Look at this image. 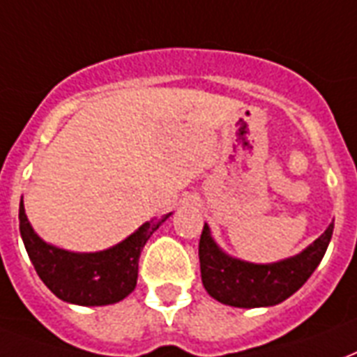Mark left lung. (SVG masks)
<instances>
[{"instance_id": "obj_1", "label": "left lung", "mask_w": 357, "mask_h": 357, "mask_svg": "<svg viewBox=\"0 0 357 357\" xmlns=\"http://www.w3.org/2000/svg\"><path fill=\"white\" fill-rule=\"evenodd\" d=\"M333 234V222L324 233L300 253L281 261L257 264L242 261L220 248L208 223L199 240L201 279L206 292L231 307H272L291 298L302 287L324 257Z\"/></svg>"}]
</instances>
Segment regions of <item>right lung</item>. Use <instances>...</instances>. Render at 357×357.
Segmentation results:
<instances>
[{"label": "right lung", "instance_id": "obj_1", "mask_svg": "<svg viewBox=\"0 0 357 357\" xmlns=\"http://www.w3.org/2000/svg\"><path fill=\"white\" fill-rule=\"evenodd\" d=\"M171 214L145 222L119 244L91 253L68 251L44 242L27 220L24 197L18 220L27 255L43 283L63 302L96 307L121 302L134 291L141 250Z\"/></svg>", "mask_w": 357, "mask_h": 357}]
</instances>
